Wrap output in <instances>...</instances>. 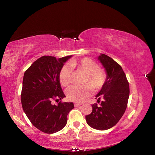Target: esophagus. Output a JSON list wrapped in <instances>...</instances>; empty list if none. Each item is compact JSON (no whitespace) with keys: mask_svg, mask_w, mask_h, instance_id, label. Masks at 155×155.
<instances>
[{"mask_svg":"<svg viewBox=\"0 0 155 155\" xmlns=\"http://www.w3.org/2000/svg\"><path fill=\"white\" fill-rule=\"evenodd\" d=\"M82 104V103H74V106H75V107H78V106H81Z\"/></svg>","mask_w":155,"mask_h":155,"instance_id":"1","label":"esophagus"}]
</instances>
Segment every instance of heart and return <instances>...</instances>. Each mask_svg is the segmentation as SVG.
Listing matches in <instances>:
<instances>
[{"mask_svg":"<svg viewBox=\"0 0 155 155\" xmlns=\"http://www.w3.org/2000/svg\"><path fill=\"white\" fill-rule=\"evenodd\" d=\"M69 65L70 66H63L60 72L59 79L61 85L67 87L70 84L72 74V68H77L87 74L84 83H87L81 86L73 85L69 87L67 90V97L69 100L76 102H83L90 95L92 88L95 90H99L106 83L107 78L106 73L99 69V66L97 63L90 58H84L79 60H72L69 62Z\"/></svg>","mask_w":155,"mask_h":155,"instance_id":"1","label":"heart"}]
</instances>
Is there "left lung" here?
I'll return each mask as SVG.
<instances>
[{"label": "left lung", "instance_id": "obj_1", "mask_svg": "<svg viewBox=\"0 0 155 155\" xmlns=\"http://www.w3.org/2000/svg\"><path fill=\"white\" fill-rule=\"evenodd\" d=\"M98 60L102 63L107 78L95 96L97 104L92 105V113L85 117L87 124L95 130H106L119 121L127 108L130 95L129 83L121 66L108 56L101 54Z\"/></svg>", "mask_w": 155, "mask_h": 155}]
</instances>
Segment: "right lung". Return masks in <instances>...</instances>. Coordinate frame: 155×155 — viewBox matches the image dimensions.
Here are the masks:
<instances>
[{"label":"right lung","mask_w":155,"mask_h":155,"mask_svg":"<svg viewBox=\"0 0 155 155\" xmlns=\"http://www.w3.org/2000/svg\"><path fill=\"white\" fill-rule=\"evenodd\" d=\"M72 56L56 59L44 56L25 71L21 92V103L25 115L35 127L52 134L62 130L67 122V115L74 107L73 103L57 105L65 97L61 89L59 74L64 63Z\"/></svg>","instance_id":"add662e5"}]
</instances>
